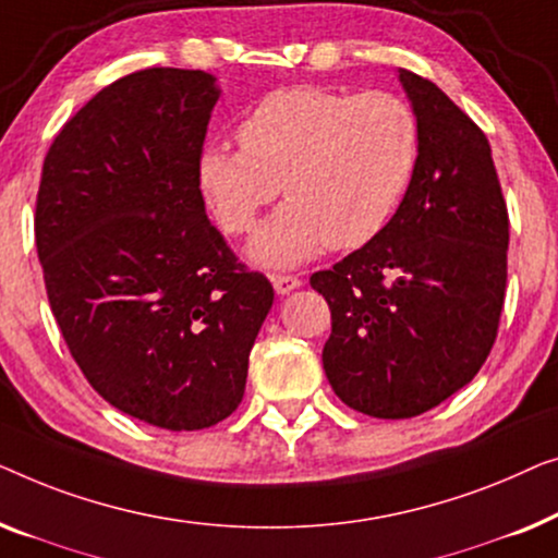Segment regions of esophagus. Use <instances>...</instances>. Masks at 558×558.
<instances>
[{
  "instance_id": "obj_1",
  "label": "esophagus",
  "mask_w": 558,
  "mask_h": 558,
  "mask_svg": "<svg viewBox=\"0 0 558 558\" xmlns=\"http://www.w3.org/2000/svg\"><path fill=\"white\" fill-rule=\"evenodd\" d=\"M303 280L298 276H272V288H276L278 295H288L290 290L301 288Z\"/></svg>"
}]
</instances>
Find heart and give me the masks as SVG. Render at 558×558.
Listing matches in <instances>:
<instances>
[{
    "instance_id": "1",
    "label": "heart",
    "mask_w": 558,
    "mask_h": 558,
    "mask_svg": "<svg viewBox=\"0 0 558 558\" xmlns=\"http://www.w3.org/2000/svg\"><path fill=\"white\" fill-rule=\"evenodd\" d=\"M240 151L209 146L199 177L219 225L250 232L263 207L288 202L250 240V260L293 268L324 247L354 250L395 217L420 159V123L389 93L286 88L238 125Z\"/></svg>"
}]
</instances>
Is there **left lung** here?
<instances>
[{"label":"left lung","instance_id":"8db88e82","mask_svg":"<svg viewBox=\"0 0 558 558\" xmlns=\"http://www.w3.org/2000/svg\"><path fill=\"white\" fill-rule=\"evenodd\" d=\"M420 159L389 225L311 288L331 308L336 397L379 420L433 410L473 381L498 333L508 209L485 133L433 81L399 70Z\"/></svg>","mask_w":558,"mask_h":558}]
</instances>
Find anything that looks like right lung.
Here are the masks:
<instances>
[{
	"label": "right lung",
	"mask_w": 558,
	"mask_h": 558,
	"mask_svg": "<svg viewBox=\"0 0 558 558\" xmlns=\"http://www.w3.org/2000/svg\"><path fill=\"white\" fill-rule=\"evenodd\" d=\"M217 98L204 70L121 77L62 125L37 192V255L75 364L108 404L171 433L238 410L276 295L204 211Z\"/></svg>",
	"instance_id": "add662e5"
}]
</instances>
